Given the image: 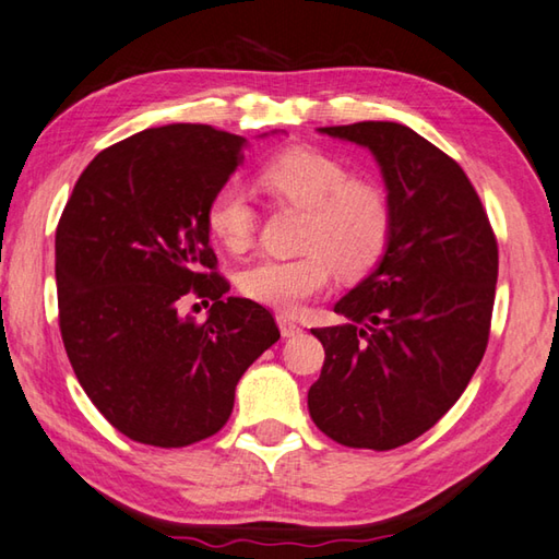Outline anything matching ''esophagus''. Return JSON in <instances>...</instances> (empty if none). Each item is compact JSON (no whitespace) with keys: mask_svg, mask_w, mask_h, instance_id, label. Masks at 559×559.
Segmentation results:
<instances>
[{"mask_svg":"<svg viewBox=\"0 0 559 559\" xmlns=\"http://www.w3.org/2000/svg\"><path fill=\"white\" fill-rule=\"evenodd\" d=\"M277 325L284 338H294V335H301V325L297 321H292L289 316H277Z\"/></svg>","mask_w":559,"mask_h":559,"instance_id":"esophagus-1","label":"esophagus"}]
</instances>
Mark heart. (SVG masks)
<instances>
[{
  "instance_id": "obj_1",
  "label": "heart",
  "mask_w": 559,
  "mask_h": 559,
  "mask_svg": "<svg viewBox=\"0 0 559 559\" xmlns=\"http://www.w3.org/2000/svg\"><path fill=\"white\" fill-rule=\"evenodd\" d=\"M260 180L272 194L307 209L297 258H260L238 277L248 299L282 313L329 289L333 267L357 277L382 258L392 234V206L384 189L353 180L347 167L329 153L297 145L270 157ZM206 226L221 246L243 252L258 228V212L238 182H224L209 199Z\"/></svg>"
}]
</instances>
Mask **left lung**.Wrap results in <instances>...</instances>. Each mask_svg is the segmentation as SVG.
<instances>
[{"label":"left lung","mask_w":559,"mask_h":559,"mask_svg":"<svg viewBox=\"0 0 559 559\" xmlns=\"http://www.w3.org/2000/svg\"><path fill=\"white\" fill-rule=\"evenodd\" d=\"M374 155L392 206L379 265L335 304L347 323L313 329V424L347 448L394 450L443 418L489 341L499 248L462 167L394 121L319 129Z\"/></svg>","instance_id":"1"}]
</instances>
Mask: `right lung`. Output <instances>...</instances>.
Segmentation results:
<instances>
[{
	"mask_svg": "<svg viewBox=\"0 0 559 559\" xmlns=\"http://www.w3.org/2000/svg\"><path fill=\"white\" fill-rule=\"evenodd\" d=\"M246 139L170 123L109 145L87 165L56 230L58 319L78 382L135 443L185 448L218 433L236 384L280 341L260 304L226 297L206 206ZM187 293L213 301L197 324Z\"/></svg>",
	"mask_w": 559,
	"mask_h": 559,
	"instance_id": "1",
	"label": "right lung"
}]
</instances>
